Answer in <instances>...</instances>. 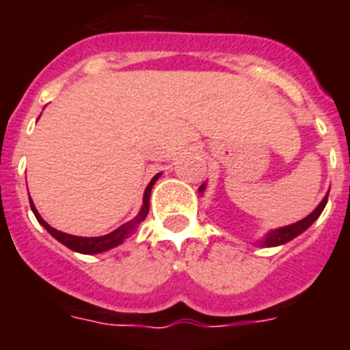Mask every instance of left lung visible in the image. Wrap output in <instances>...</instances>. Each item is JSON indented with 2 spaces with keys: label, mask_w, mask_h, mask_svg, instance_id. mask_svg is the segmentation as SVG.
<instances>
[{
  "label": "left lung",
  "mask_w": 350,
  "mask_h": 350,
  "mask_svg": "<svg viewBox=\"0 0 350 350\" xmlns=\"http://www.w3.org/2000/svg\"><path fill=\"white\" fill-rule=\"evenodd\" d=\"M205 187L206 184L200 185V193H205ZM327 194H329V191L326 193V196L323 198V202L319 203V205L315 206L314 212H310L305 219H301V221L295 222V224H289V226H284V228H277V230H270L268 231L265 237L261 238V240H258V243L256 245L259 247H279V245H284V243L291 242L293 238L299 237V234L303 233L305 230H308L312 224H314L317 219H319V215L323 213L324 206H326L327 203Z\"/></svg>",
  "instance_id": "obj_1"
}]
</instances>
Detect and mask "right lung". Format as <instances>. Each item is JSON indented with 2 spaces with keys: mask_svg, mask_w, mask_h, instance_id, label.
<instances>
[{
  "mask_svg": "<svg viewBox=\"0 0 350 350\" xmlns=\"http://www.w3.org/2000/svg\"><path fill=\"white\" fill-rule=\"evenodd\" d=\"M159 177H161V173L154 175L152 180L148 182V185L145 187L144 205H142L140 212L137 213V217L131 219V221L126 222V224H122L120 228H117V230L112 231V233L103 234V237H75V234H68V233H63V231H57L55 228H52L51 224H47V222L43 221L42 215L38 213V210H36L35 203H33L31 198H29V205H31V210H33V213H35L36 221H38L40 224H42L43 228H45V230H47L49 233L57 240V242L66 245L68 249L80 252V254H100V252H105V250H110L113 249V247L120 245V243L124 242L129 234H133L135 231H137L140 222L145 221V217H147V213H148V206H150V203H148V200H150V191H152L154 184H156Z\"/></svg>",
  "mask_w": 350,
  "mask_h": 350,
  "instance_id": "1",
  "label": "right lung"
}]
</instances>
